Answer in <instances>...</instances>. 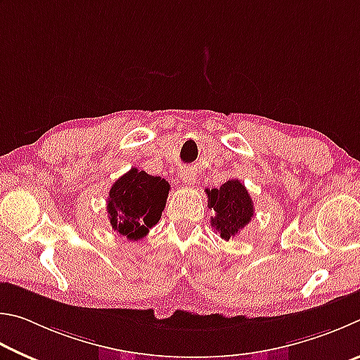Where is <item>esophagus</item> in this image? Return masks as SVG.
<instances>
[{
	"label": "esophagus",
	"mask_w": 360,
	"mask_h": 360,
	"mask_svg": "<svg viewBox=\"0 0 360 360\" xmlns=\"http://www.w3.org/2000/svg\"><path fill=\"white\" fill-rule=\"evenodd\" d=\"M180 180H181V184L184 185H188V186H191V185H194L196 184V172H194V169H191V167H184L180 170Z\"/></svg>",
	"instance_id": "obj_1"
}]
</instances>
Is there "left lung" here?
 I'll list each match as a JSON object with an SVG mask.
<instances>
[{
  "label": "left lung",
  "instance_id": "obj_1",
  "mask_svg": "<svg viewBox=\"0 0 360 360\" xmlns=\"http://www.w3.org/2000/svg\"><path fill=\"white\" fill-rule=\"evenodd\" d=\"M205 193L209 196V207L215 212L210 224L224 240L236 237L253 219V200L240 180H228L219 188L205 190Z\"/></svg>",
  "mask_w": 360,
  "mask_h": 360
}]
</instances>
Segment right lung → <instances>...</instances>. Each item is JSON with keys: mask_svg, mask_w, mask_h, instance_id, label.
<instances>
[{"mask_svg": "<svg viewBox=\"0 0 360 360\" xmlns=\"http://www.w3.org/2000/svg\"><path fill=\"white\" fill-rule=\"evenodd\" d=\"M169 190L161 176L132 167L112 185L107 198L112 229L129 240H141L160 221Z\"/></svg>", "mask_w": 360, "mask_h": 360, "instance_id": "1", "label": "right lung"}]
</instances>
